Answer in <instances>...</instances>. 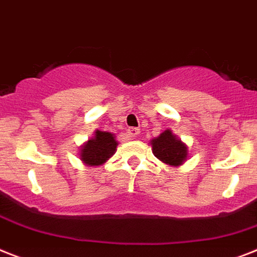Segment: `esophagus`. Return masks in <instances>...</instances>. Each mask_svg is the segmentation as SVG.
<instances>
[{
  "mask_svg": "<svg viewBox=\"0 0 257 257\" xmlns=\"http://www.w3.org/2000/svg\"><path fill=\"white\" fill-rule=\"evenodd\" d=\"M127 133H128V135H130L131 138H137L138 135H139V133H141V130H139V128H137V127H130Z\"/></svg>",
  "mask_w": 257,
  "mask_h": 257,
  "instance_id": "obj_1",
  "label": "esophagus"
}]
</instances>
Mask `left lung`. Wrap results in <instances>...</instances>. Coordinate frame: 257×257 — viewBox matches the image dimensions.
<instances>
[{
    "instance_id": "1",
    "label": "left lung",
    "mask_w": 257,
    "mask_h": 257,
    "mask_svg": "<svg viewBox=\"0 0 257 257\" xmlns=\"http://www.w3.org/2000/svg\"><path fill=\"white\" fill-rule=\"evenodd\" d=\"M152 152L159 160L169 165H180L186 159V146L167 130L152 141Z\"/></svg>"
}]
</instances>
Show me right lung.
Returning a JSON list of instances; mask_svg holds the SVG:
<instances>
[{"mask_svg":"<svg viewBox=\"0 0 257 257\" xmlns=\"http://www.w3.org/2000/svg\"><path fill=\"white\" fill-rule=\"evenodd\" d=\"M118 146L114 135L103 131H95L93 139L81 148V160L88 165H101L105 163L110 156H113L115 148Z\"/></svg>","mask_w":257,"mask_h":257,"instance_id":"obj_1","label":"right lung"}]
</instances>
